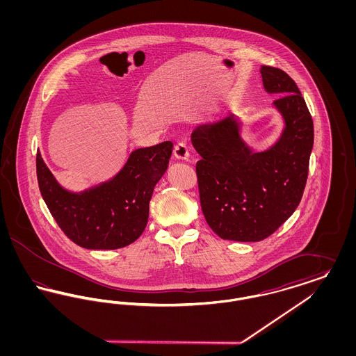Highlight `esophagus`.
I'll return each mask as SVG.
<instances>
[{"instance_id": "esophagus-1", "label": "esophagus", "mask_w": 356, "mask_h": 356, "mask_svg": "<svg viewBox=\"0 0 356 356\" xmlns=\"http://www.w3.org/2000/svg\"><path fill=\"white\" fill-rule=\"evenodd\" d=\"M173 154L179 160H188L189 157V149L186 147V141H179L175 148H173Z\"/></svg>"}]
</instances>
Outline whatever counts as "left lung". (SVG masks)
Segmentation results:
<instances>
[{
	"label": "left lung",
	"mask_w": 356,
	"mask_h": 356,
	"mask_svg": "<svg viewBox=\"0 0 356 356\" xmlns=\"http://www.w3.org/2000/svg\"><path fill=\"white\" fill-rule=\"evenodd\" d=\"M264 89L284 129L271 148L254 152L234 115L199 125L191 135L200 204L212 231L224 240L260 241L295 212L305 191L314 122L296 83L282 69L260 68Z\"/></svg>",
	"instance_id": "1"
}]
</instances>
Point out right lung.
I'll list each match as a JSON object with an SVG mask.
<instances>
[{
    "instance_id": "add662e5",
    "label": "right lung",
    "mask_w": 356,
    "mask_h": 356,
    "mask_svg": "<svg viewBox=\"0 0 356 356\" xmlns=\"http://www.w3.org/2000/svg\"><path fill=\"white\" fill-rule=\"evenodd\" d=\"M172 149L170 141L138 148L113 179L83 192L60 186L37 152L40 192L73 243L86 250L122 248L144 232L153 189L168 168Z\"/></svg>"
}]
</instances>
